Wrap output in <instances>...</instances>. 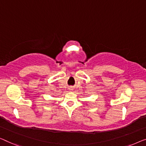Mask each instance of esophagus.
<instances>
[{"label": "esophagus", "instance_id": "obj_1", "mask_svg": "<svg viewBox=\"0 0 146 146\" xmlns=\"http://www.w3.org/2000/svg\"><path fill=\"white\" fill-rule=\"evenodd\" d=\"M70 90H72V88H70Z\"/></svg>", "mask_w": 146, "mask_h": 146}]
</instances>
